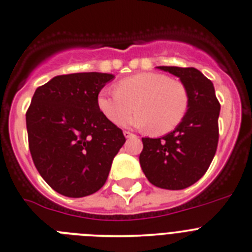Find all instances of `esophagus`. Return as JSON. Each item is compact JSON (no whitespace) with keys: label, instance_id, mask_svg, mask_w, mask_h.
Wrapping results in <instances>:
<instances>
[{"label":"esophagus","instance_id":"1","mask_svg":"<svg viewBox=\"0 0 252 252\" xmlns=\"http://www.w3.org/2000/svg\"><path fill=\"white\" fill-rule=\"evenodd\" d=\"M123 134H124V136H126V139H129V138H135V134L130 133V131H128V130H124Z\"/></svg>","mask_w":252,"mask_h":252}]
</instances>
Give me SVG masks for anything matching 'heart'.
<instances>
[{
	"label": "heart",
	"instance_id": "1",
	"mask_svg": "<svg viewBox=\"0 0 252 252\" xmlns=\"http://www.w3.org/2000/svg\"><path fill=\"white\" fill-rule=\"evenodd\" d=\"M97 104L107 119L119 124L132 113H138L124 122L126 126L148 129L154 135L175 130L187 114L189 94L187 87L160 72H140L117 82V90L104 89Z\"/></svg>",
	"mask_w": 252,
	"mask_h": 252
}]
</instances>
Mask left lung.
Masks as SVG:
<instances>
[{"instance_id":"1","label":"left lung","mask_w":252,"mask_h":252,"mask_svg":"<svg viewBox=\"0 0 252 252\" xmlns=\"http://www.w3.org/2000/svg\"><path fill=\"white\" fill-rule=\"evenodd\" d=\"M180 77L189 94L182 123L162 138H143L140 166L149 182L165 189H183L208 170L219 140L220 103L213 82L194 67L158 66Z\"/></svg>"}]
</instances>
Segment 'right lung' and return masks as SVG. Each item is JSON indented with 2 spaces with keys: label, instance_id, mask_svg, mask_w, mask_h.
Here are the masks:
<instances>
[{
  "label": "right lung",
  "instance_id": "obj_1",
  "mask_svg": "<svg viewBox=\"0 0 252 252\" xmlns=\"http://www.w3.org/2000/svg\"><path fill=\"white\" fill-rule=\"evenodd\" d=\"M113 77L101 72L60 75L34 92L26 113L29 150L44 181L63 196L80 198L98 191L126 143L122 129L97 104Z\"/></svg>",
  "mask_w": 252,
  "mask_h": 252
}]
</instances>
